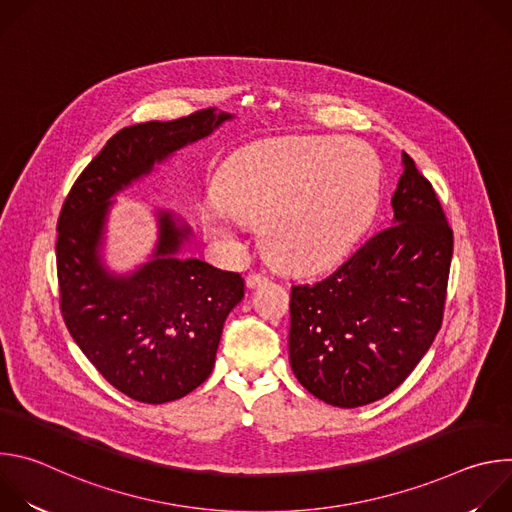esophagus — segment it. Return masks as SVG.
Masks as SVG:
<instances>
[{
  "label": "esophagus",
  "instance_id": "1",
  "mask_svg": "<svg viewBox=\"0 0 512 512\" xmlns=\"http://www.w3.org/2000/svg\"><path fill=\"white\" fill-rule=\"evenodd\" d=\"M267 281V277L263 275V273H249L247 275V287L249 289H255V287H259L261 283H265Z\"/></svg>",
  "mask_w": 512,
  "mask_h": 512
}]
</instances>
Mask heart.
<instances>
[{"label":"heart","mask_w":512,"mask_h":512,"mask_svg":"<svg viewBox=\"0 0 512 512\" xmlns=\"http://www.w3.org/2000/svg\"><path fill=\"white\" fill-rule=\"evenodd\" d=\"M381 162L346 139L265 141L235 154L221 194L202 208L208 239L237 247V229L261 223L269 261L291 273L338 265L369 229L381 204Z\"/></svg>","instance_id":"b5f03b06"}]
</instances>
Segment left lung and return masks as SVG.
Listing matches in <instances>:
<instances>
[{
    "instance_id": "1",
    "label": "left lung",
    "mask_w": 512,
    "mask_h": 512,
    "mask_svg": "<svg viewBox=\"0 0 512 512\" xmlns=\"http://www.w3.org/2000/svg\"><path fill=\"white\" fill-rule=\"evenodd\" d=\"M391 206L393 227L326 279L291 287V371L334 407L393 393L442 326L454 237L431 184L405 152Z\"/></svg>"
}]
</instances>
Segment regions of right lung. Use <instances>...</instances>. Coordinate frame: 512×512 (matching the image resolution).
I'll return each mask as SVG.
<instances>
[{"label":"right lung","mask_w":512,"mask_h":512,"mask_svg":"<svg viewBox=\"0 0 512 512\" xmlns=\"http://www.w3.org/2000/svg\"><path fill=\"white\" fill-rule=\"evenodd\" d=\"M231 119L235 115L204 109L123 127L79 176L58 218L66 328L95 369L139 403L176 401L208 379L245 281L200 259H182L192 231L166 208L156 210L158 239L148 261L127 273L111 271L103 247L113 198Z\"/></svg>","instance_id":"add662e5"}]
</instances>
